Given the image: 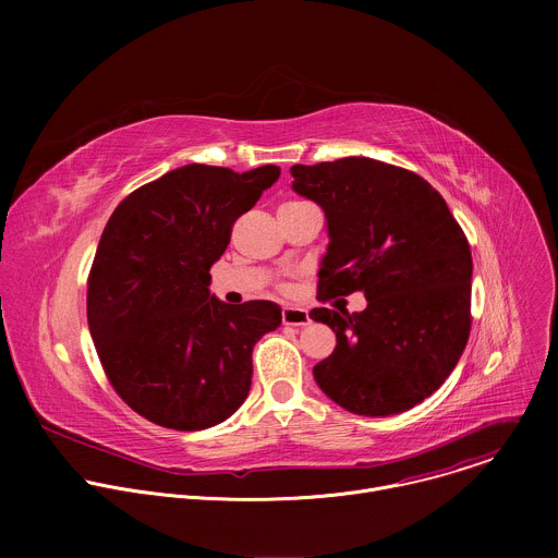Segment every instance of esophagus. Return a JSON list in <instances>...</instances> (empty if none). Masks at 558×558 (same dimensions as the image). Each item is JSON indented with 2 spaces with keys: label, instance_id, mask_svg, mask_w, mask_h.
Here are the masks:
<instances>
[{
  "label": "esophagus",
  "instance_id": "esophagus-1",
  "mask_svg": "<svg viewBox=\"0 0 558 558\" xmlns=\"http://www.w3.org/2000/svg\"><path fill=\"white\" fill-rule=\"evenodd\" d=\"M282 323L287 327H306L311 323V317L304 308L300 306H284L282 308Z\"/></svg>",
  "mask_w": 558,
  "mask_h": 558
}]
</instances>
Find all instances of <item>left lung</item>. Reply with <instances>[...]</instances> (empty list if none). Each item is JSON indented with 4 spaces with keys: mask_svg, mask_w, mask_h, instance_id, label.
Listing matches in <instances>:
<instances>
[{
    "mask_svg": "<svg viewBox=\"0 0 558 558\" xmlns=\"http://www.w3.org/2000/svg\"><path fill=\"white\" fill-rule=\"evenodd\" d=\"M291 177L293 192L327 218L317 300L366 298L360 313H308L338 340L313 366L317 386L355 415L413 409L446 381L468 342L472 256L461 227L428 181L375 158L293 166Z\"/></svg>",
    "mask_w": 558,
    "mask_h": 558,
    "instance_id": "1",
    "label": "left lung"
}]
</instances>
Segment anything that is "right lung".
<instances>
[{"label": "right lung", "instance_id": "right-lung-1", "mask_svg": "<svg viewBox=\"0 0 558 558\" xmlns=\"http://www.w3.org/2000/svg\"><path fill=\"white\" fill-rule=\"evenodd\" d=\"M280 177L190 163L119 203L88 278V327L104 371L141 417L205 430L247 400L252 351L282 325L276 302L231 306L211 291L233 220Z\"/></svg>", "mask_w": 558, "mask_h": 558}]
</instances>
